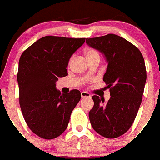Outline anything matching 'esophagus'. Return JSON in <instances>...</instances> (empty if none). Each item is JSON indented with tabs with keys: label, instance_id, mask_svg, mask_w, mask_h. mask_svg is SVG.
Wrapping results in <instances>:
<instances>
[{
	"label": "esophagus",
	"instance_id": "esophagus-1",
	"mask_svg": "<svg viewBox=\"0 0 160 160\" xmlns=\"http://www.w3.org/2000/svg\"><path fill=\"white\" fill-rule=\"evenodd\" d=\"M81 96H82V98L90 97V94L88 92H87L83 91V92H81Z\"/></svg>",
	"mask_w": 160,
	"mask_h": 160
}]
</instances>
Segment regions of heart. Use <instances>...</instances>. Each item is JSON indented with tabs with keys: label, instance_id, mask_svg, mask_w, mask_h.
Listing matches in <instances>:
<instances>
[{
	"label": "heart",
	"instance_id": "1",
	"mask_svg": "<svg viewBox=\"0 0 160 160\" xmlns=\"http://www.w3.org/2000/svg\"><path fill=\"white\" fill-rule=\"evenodd\" d=\"M85 57H86V58L88 61H91V60H94V59H99V58H100L99 52L93 48L87 49L85 52ZM72 61V58L69 60V62H68L69 64H71Z\"/></svg>",
	"mask_w": 160,
	"mask_h": 160
}]
</instances>
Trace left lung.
<instances>
[{
  "label": "left lung",
  "instance_id": "left-lung-1",
  "mask_svg": "<svg viewBox=\"0 0 160 160\" xmlns=\"http://www.w3.org/2000/svg\"><path fill=\"white\" fill-rule=\"evenodd\" d=\"M86 43L107 58L103 81L111 96L107 102L92 96L90 123L102 137L115 138L129 130L137 116L146 82L145 61L138 47L118 35L87 38Z\"/></svg>",
  "mask_w": 160,
  "mask_h": 160
}]
</instances>
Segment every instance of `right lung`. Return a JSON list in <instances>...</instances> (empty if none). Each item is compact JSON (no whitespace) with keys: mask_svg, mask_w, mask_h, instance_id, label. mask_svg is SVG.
<instances>
[{"mask_svg":"<svg viewBox=\"0 0 160 160\" xmlns=\"http://www.w3.org/2000/svg\"><path fill=\"white\" fill-rule=\"evenodd\" d=\"M85 40V38L44 36L20 57L17 74L20 107L28 127L42 138L61 135L79 102L78 89L61 94L55 82L67 76L69 59Z\"/></svg>","mask_w":160,"mask_h":160,"instance_id":"add662e5","label":"right lung"}]
</instances>
